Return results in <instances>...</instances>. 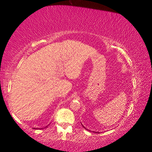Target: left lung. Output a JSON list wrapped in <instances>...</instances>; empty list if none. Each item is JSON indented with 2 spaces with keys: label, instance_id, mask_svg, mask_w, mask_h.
Returning <instances> with one entry per match:
<instances>
[{
  "label": "left lung",
  "instance_id": "obj_1",
  "mask_svg": "<svg viewBox=\"0 0 152 152\" xmlns=\"http://www.w3.org/2000/svg\"><path fill=\"white\" fill-rule=\"evenodd\" d=\"M83 127H84V126H83ZM84 128H85V127H84ZM85 129H86V128H85ZM87 130H88V129H87ZM96 133H97V132H96Z\"/></svg>",
  "mask_w": 152,
  "mask_h": 152
}]
</instances>
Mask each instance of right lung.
Listing matches in <instances>:
<instances>
[{"label": "right lung", "instance_id": "right-lung-1", "mask_svg": "<svg viewBox=\"0 0 152 152\" xmlns=\"http://www.w3.org/2000/svg\"><path fill=\"white\" fill-rule=\"evenodd\" d=\"M36 129H38V128H36Z\"/></svg>", "mask_w": 152, "mask_h": 152}]
</instances>
